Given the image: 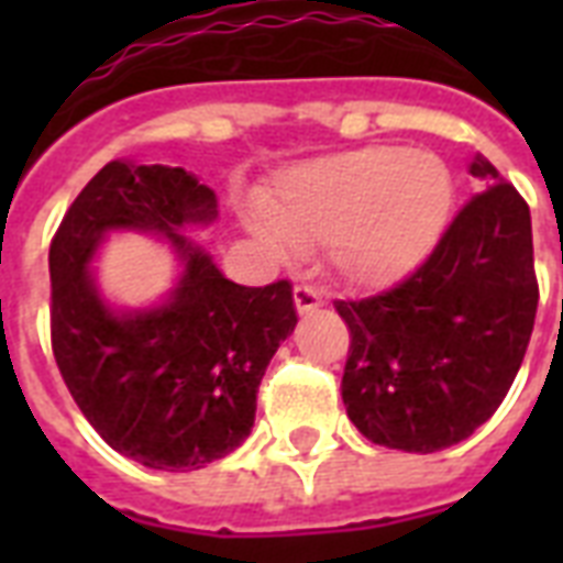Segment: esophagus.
Listing matches in <instances>:
<instances>
[{"mask_svg": "<svg viewBox=\"0 0 563 563\" xmlns=\"http://www.w3.org/2000/svg\"><path fill=\"white\" fill-rule=\"evenodd\" d=\"M324 300L318 295L312 286H295V307H298L300 316H309V312H316Z\"/></svg>", "mask_w": 563, "mask_h": 563, "instance_id": "esophagus-1", "label": "esophagus"}]
</instances>
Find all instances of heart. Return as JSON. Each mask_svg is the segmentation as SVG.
Instances as JSON below:
<instances>
[{
	"instance_id": "heart-1",
	"label": "heart",
	"mask_w": 563,
	"mask_h": 563,
	"mask_svg": "<svg viewBox=\"0 0 563 563\" xmlns=\"http://www.w3.org/2000/svg\"><path fill=\"white\" fill-rule=\"evenodd\" d=\"M453 203L455 178L441 157L368 145L283 172L247 230L274 256L327 242L330 268L347 286L376 289L427 260Z\"/></svg>"
}]
</instances>
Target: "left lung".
Segmentation results:
<instances>
[{
  "mask_svg": "<svg viewBox=\"0 0 563 563\" xmlns=\"http://www.w3.org/2000/svg\"><path fill=\"white\" fill-rule=\"evenodd\" d=\"M485 184L394 289L335 300L351 327L347 418L374 444L438 453L473 435L515 383L532 339L538 280L532 216L482 154Z\"/></svg>",
  "mask_w": 563,
  "mask_h": 563,
  "instance_id": "8db88e82",
  "label": "left lung"
}]
</instances>
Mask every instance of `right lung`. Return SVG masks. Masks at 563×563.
<instances>
[{
    "instance_id": "1",
    "label": "right lung",
    "mask_w": 563,
    "mask_h": 563,
    "mask_svg": "<svg viewBox=\"0 0 563 563\" xmlns=\"http://www.w3.org/2000/svg\"><path fill=\"white\" fill-rule=\"evenodd\" d=\"M216 219V192L192 172L110 161L48 247L52 351L66 388L117 453L154 471H198L251 435L256 388L298 324L289 280L239 286L184 236ZM128 229L169 241L181 260L152 308H113L91 272L103 239Z\"/></svg>"
}]
</instances>
